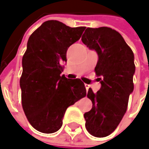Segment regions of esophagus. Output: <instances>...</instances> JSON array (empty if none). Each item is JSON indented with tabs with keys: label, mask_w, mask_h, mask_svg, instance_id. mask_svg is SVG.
I'll list each match as a JSON object with an SVG mask.
<instances>
[{
	"label": "esophagus",
	"mask_w": 149,
	"mask_h": 149,
	"mask_svg": "<svg viewBox=\"0 0 149 149\" xmlns=\"http://www.w3.org/2000/svg\"><path fill=\"white\" fill-rule=\"evenodd\" d=\"M85 88H86L87 92H88V88H89V85H88V84H85Z\"/></svg>",
	"instance_id": "34e87169"
}]
</instances>
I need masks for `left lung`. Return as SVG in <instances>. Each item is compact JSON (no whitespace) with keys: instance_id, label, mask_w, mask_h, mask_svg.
<instances>
[{"instance_id":"obj_1","label":"left lung","mask_w":149,"mask_h":149,"mask_svg":"<svg viewBox=\"0 0 149 149\" xmlns=\"http://www.w3.org/2000/svg\"><path fill=\"white\" fill-rule=\"evenodd\" d=\"M81 40L98 56L95 72L101 83L97 93L91 88L88 92L93 107L84 115L85 126L92 135L106 137L116 129L127 110L134 90V56L122 36L111 28H87Z\"/></svg>"}]
</instances>
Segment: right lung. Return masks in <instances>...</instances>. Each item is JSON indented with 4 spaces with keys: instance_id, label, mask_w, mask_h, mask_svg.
I'll use <instances>...</instances> for the list:
<instances>
[{
    "instance_id": "add662e5",
    "label": "right lung",
    "mask_w": 149,
    "mask_h": 149,
    "mask_svg": "<svg viewBox=\"0 0 149 149\" xmlns=\"http://www.w3.org/2000/svg\"><path fill=\"white\" fill-rule=\"evenodd\" d=\"M84 29L48 20L29 38L19 81L22 106L31 125L40 132L59 130L68 107L86 96L79 79L61 75L68 47L80 38Z\"/></svg>"
}]
</instances>
